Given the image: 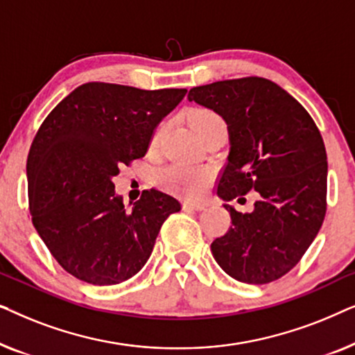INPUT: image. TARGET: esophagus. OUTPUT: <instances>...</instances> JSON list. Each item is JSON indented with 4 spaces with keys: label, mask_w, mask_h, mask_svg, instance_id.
I'll list each match as a JSON object with an SVG mask.
<instances>
[{
    "label": "esophagus",
    "mask_w": 355,
    "mask_h": 355,
    "mask_svg": "<svg viewBox=\"0 0 355 355\" xmlns=\"http://www.w3.org/2000/svg\"><path fill=\"white\" fill-rule=\"evenodd\" d=\"M205 203H198V202H184L182 203V208L184 210H197V211H200V210H205Z\"/></svg>",
    "instance_id": "34e87169"
}]
</instances>
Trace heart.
Masks as SVG:
<instances>
[{
	"instance_id": "heart-1",
	"label": "heart",
	"mask_w": 355,
	"mask_h": 355,
	"mask_svg": "<svg viewBox=\"0 0 355 355\" xmlns=\"http://www.w3.org/2000/svg\"><path fill=\"white\" fill-rule=\"evenodd\" d=\"M192 129L196 130L198 137H203L213 129L225 128V123L215 111L208 108H196L189 116ZM213 174L210 169L200 166H189V164H171L163 169L159 174V182L164 189L184 197H200L207 187L210 186Z\"/></svg>"
}]
</instances>
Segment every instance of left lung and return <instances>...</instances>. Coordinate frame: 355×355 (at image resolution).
Segmentation results:
<instances>
[{
    "instance_id": "left-lung-1",
    "label": "left lung",
    "mask_w": 355,
    "mask_h": 355,
    "mask_svg": "<svg viewBox=\"0 0 355 355\" xmlns=\"http://www.w3.org/2000/svg\"><path fill=\"white\" fill-rule=\"evenodd\" d=\"M187 98L227 124L231 148L218 197L260 196L252 213L225 203L231 227L211 242L213 257L241 283L279 279L302 259L327 213V150L317 124L294 96L263 77L193 87Z\"/></svg>"
}]
</instances>
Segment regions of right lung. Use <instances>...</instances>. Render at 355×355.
I'll return each mask as SVG.
<instances>
[{"mask_svg": "<svg viewBox=\"0 0 355 355\" xmlns=\"http://www.w3.org/2000/svg\"><path fill=\"white\" fill-rule=\"evenodd\" d=\"M186 94L89 82L42 123L27 157L28 208L48 250L77 279L111 286L132 278L164 220L181 210L157 189L125 208L113 178L145 157L153 130Z\"/></svg>", "mask_w": 355, "mask_h": 355, "instance_id": "obj_1", "label": "right lung"}]
</instances>
